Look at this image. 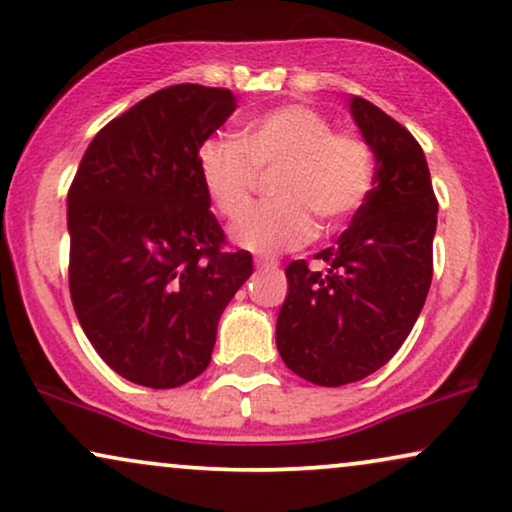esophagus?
Masks as SVG:
<instances>
[{"mask_svg": "<svg viewBox=\"0 0 512 512\" xmlns=\"http://www.w3.org/2000/svg\"><path fill=\"white\" fill-rule=\"evenodd\" d=\"M276 264H279V262L269 260V257H257V260H255L257 269H276Z\"/></svg>", "mask_w": 512, "mask_h": 512, "instance_id": "1", "label": "esophagus"}]
</instances>
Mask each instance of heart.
<instances>
[{
	"instance_id": "b5f03b06",
	"label": "heart",
	"mask_w": 512,
	"mask_h": 512,
	"mask_svg": "<svg viewBox=\"0 0 512 512\" xmlns=\"http://www.w3.org/2000/svg\"><path fill=\"white\" fill-rule=\"evenodd\" d=\"M272 169L276 200L250 207L231 229L245 250L300 248L317 233L312 216L329 231L353 219L372 193L374 152L305 104H283L245 123L240 140L212 135L197 150L202 186L226 219L248 207L260 171Z\"/></svg>"
}]
</instances>
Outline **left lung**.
Here are the masks:
<instances>
[{"label": "left lung", "instance_id": "obj_1", "mask_svg": "<svg viewBox=\"0 0 512 512\" xmlns=\"http://www.w3.org/2000/svg\"><path fill=\"white\" fill-rule=\"evenodd\" d=\"M350 112L377 157L374 188L336 245L317 252L324 272L295 260L276 319V348L317 386L353 384L384 367L415 326L434 274L436 202L420 143L377 104Z\"/></svg>", "mask_w": 512, "mask_h": 512}]
</instances>
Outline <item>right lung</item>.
Segmentation results:
<instances>
[{"mask_svg": "<svg viewBox=\"0 0 512 512\" xmlns=\"http://www.w3.org/2000/svg\"><path fill=\"white\" fill-rule=\"evenodd\" d=\"M233 109L226 88L152 92L92 138L73 176V310L133 384L176 389L200 377L221 312L252 274L250 252L226 248L197 171V150Z\"/></svg>", "mask_w": 512, "mask_h": 512, "instance_id": "right-lung-1", "label": "right lung"}]
</instances>
